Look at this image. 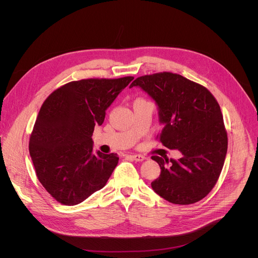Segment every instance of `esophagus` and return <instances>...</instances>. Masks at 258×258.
<instances>
[{"label":"esophagus","mask_w":258,"mask_h":258,"mask_svg":"<svg viewBox=\"0 0 258 258\" xmlns=\"http://www.w3.org/2000/svg\"><path fill=\"white\" fill-rule=\"evenodd\" d=\"M130 157H131V158H133V160H135V161H144V160L146 159V157H145V156H143V155H140V154L131 155Z\"/></svg>","instance_id":"esophagus-1"}]
</instances>
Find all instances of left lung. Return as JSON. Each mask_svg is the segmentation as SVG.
<instances>
[{
	"mask_svg": "<svg viewBox=\"0 0 258 258\" xmlns=\"http://www.w3.org/2000/svg\"><path fill=\"white\" fill-rule=\"evenodd\" d=\"M156 103L163 128L159 140L181 153L178 160L152 156L161 169L151 182L155 193L173 204L188 205L203 199L223 169L228 136L220 107L203 86L171 72L135 80Z\"/></svg>",
	"mask_w": 258,
	"mask_h": 258,
	"instance_id": "1",
	"label": "left lung"
}]
</instances>
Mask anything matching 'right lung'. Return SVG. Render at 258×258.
<instances>
[{
    "mask_svg": "<svg viewBox=\"0 0 258 258\" xmlns=\"http://www.w3.org/2000/svg\"><path fill=\"white\" fill-rule=\"evenodd\" d=\"M134 80L90 79L68 83L42 105L29 139V154L43 187L58 202L73 206L101 190L118 163L116 153L94 152L96 125Z\"/></svg>",
    "mask_w": 258,
    "mask_h": 258,
    "instance_id": "add662e5",
    "label": "right lung"
}]
</instances>
